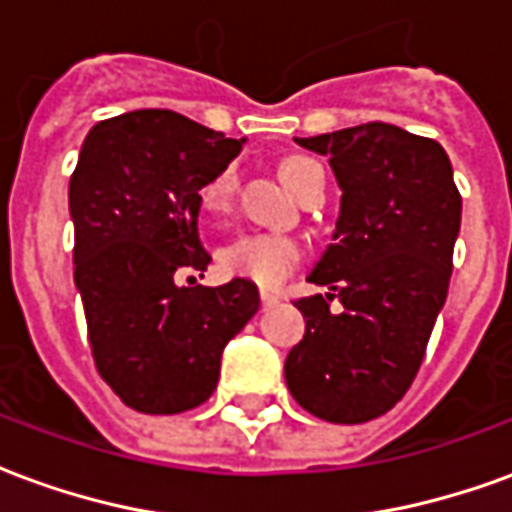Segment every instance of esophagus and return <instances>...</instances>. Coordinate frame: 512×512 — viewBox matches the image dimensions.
<instances>
[{"label": "esophagus", "mask_w": 512, "mask_h": 512, "mask_svg": "<svg viewBox=\"0 0 512 512\" xmlns=\"http://www.w3.org/2000/svg\"><path fill=\"white\" fill-rule=\"evenodd\" d=\"M277 301H279V296H274L271 290H260V304H263V307H274Z\"/></svg>", "instance_id": "34e87169"}]
</instances>
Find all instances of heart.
<instances>
[{
	"instance_id": "b5f03b06",
	"label": "heart",
	"mask_w": 512,
	"mask_h": 512,
	"mask_svg": "<svg viewBox=\"0 0 512 512\" xmlns=\"http://www.w3.org/2000/svg\"><path fill=\"white\" fill-rule=\"evenodd\" d=\"M323 172L318 161H312L307 156H293L282 161L279 175L288 183V189L293 194H299L301 186ZM235 167L219 169L213 178L202 183L200 189V208L205 216H222L230 208L235 191ZM304 249L296 238L282 233H241L235 235L230 244H224L219 249V266L230 274V277L252 279L257 285H279L296 271L301 263Z\"/></svg>"
}]
</instances>
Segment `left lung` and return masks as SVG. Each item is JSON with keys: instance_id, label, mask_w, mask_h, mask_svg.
<instances>
[{"instance_id": "left-lung-1", "label": "left lung", "mask_w": 512, "mask_h": 512, "mask_svg": "<svg viewBox=\"0 0 512 512\" xmlns=\"http://www.w3.org/2000/svg\"><path fill=\"white\" fill-rule=\"evenodd\" d=\"M296 142L329 156L343 202L334 244L310 274L332 293L296 301L307 332L285 359V381L315 417L359 425L417 378L450 288L461 194L436 139L389 123Z\"/></svg>"}]
</instances>
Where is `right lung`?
<instances>
[{
    "instance_id": "obj_1",
    "label": "right lung",
    "mask_w": 512,
    "mask_h": 512,
    "mask_svg": "<svg viewBox=\"0 0 512 512\" xmlns=\"http://www.w3.org/2000/svg\"><path fill=\"white\" fill-rule=\"evenodd\" d=\"M238 150L241 139L169 109L109 117L84 139L68 191L73 279L95 367L134 411L205 403L224 345L260 307L249 279L178 285V274L211 263L197 230L200 189Z\"/></svg>"
}]
</instances>
